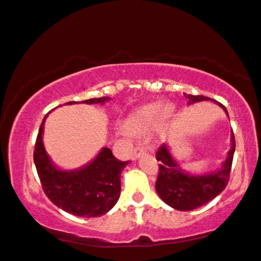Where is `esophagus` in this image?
<instances>
[{
  "label": "esophagus",
  "instance_id": "1",
  "mask_svg": "<svg viewBox=\"0 0 261 261\" xmlns=\"http://www.w3.org/2000/svg\"><path fill=\"white\" fill-rule=\"evenodd\" d=\"M144 154V148L142 147H136L135 148V150L133 152V160L135 161V160H137L140 156H142Z\"/></svg>",
  "mask_w": 261,
  "mask_h": 261
}]
</instances>
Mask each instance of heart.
Here are the masks:
<instances>
[{
	"mask_svg": "<svg viewBox=\"0 0 261 261\" xmlns=\"http://www.w3.org/2000/svg\"><path fill=\"white\" fill-rule=\"evenodd\" d=\"M173 107L166 105L163 107L161 101L150 102L142 106L127 119V130L134 135H143L154 126L158 121V130L165 127L167 120L172 117Z\"/></svg>",
	"mask_w": 261,
	"mask_h": 261,
	"instance_id": "obj_1",
	"label": "heart"
}]
</instances>
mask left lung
Segmentation results:
<instances>
[{
  "label": "left lung",
  "mask_w": 261,
  "mask_h": 261,
  "mask_svg": "<svg viewBox=\"0 0 261 261\" xmlns=\"http://www.w3.org/2000/svg\"><path fill=\"white\" fill-rule=\"evenodd\" d=\"M189 105L200 101H210V98L203 95L185 94ZM224 110L229 117L228 111L216 100H211ZM231 147L228 151L227 159L222 163L221 168L205 174H190L182 171L173 158L168 145L162 144L156 152V160L160 161V169L155 189L160 198L167 205L179 211H190L209 203L217 197L227 186L230 168L235 151L234 133L230 135Z\"/></svg>",
  "instance_id": "left-lung-1"
}]
</instances>
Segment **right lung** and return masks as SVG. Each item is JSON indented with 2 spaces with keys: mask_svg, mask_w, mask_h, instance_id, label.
<instances>
[{
  "mask_svg": "<svg viewBox=\"0 0 261 261\" xmlns=\"http://www.w3.org/2000/svg\"><path fill=\"white\" fill-rule=\"evenodd\" d=\"M109 100V96H102L80 102L102 105ZM72 103L79 102L70 101L65 105ZM47 114L39 127L33 152L34 165L45 194L56 206L75 216H102L119 199L121 171L128 161H119L114 158L110 148L103 147L92 161L81 168L71 171L58 168L45 150L43 142Z\"/></svg>",
  "mask_w": 261,
  "mask_h": 261,
  "instance_id": "obj_1",
  "label": "right lung"
}]
</instances>
